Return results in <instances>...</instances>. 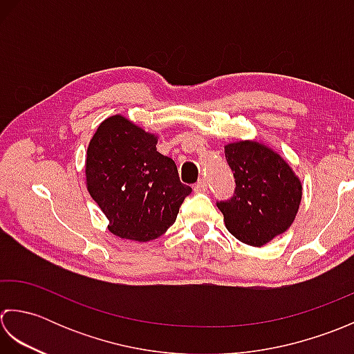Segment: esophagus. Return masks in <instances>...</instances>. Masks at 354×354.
<instances>
[{
    "instance_id": "esophagus-1",
    "label": "esophagus",
    "mask_w": 354,
    "mask_h": 354,
    "mask_svg": "<svg viewBox=\"0 0 354 354\" xmlns=\"http://www.w3.org/2000/svg\"><path fill=\"white\" fill-rule=\"evenodd\" d=\"M194 191L196 192H206L207 191V182L206 178H200L198 182L194 185Z\"/></svg>"
}]
</instances>
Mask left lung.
<instances>
[{
	"label": "left lung",
	"mask_w": 354,
	"mask_h": 354,
	"mask_svg": "<svg viewBox=\"0 0 354 354\" xmlns=\"http://www.w3.org/2000/svg\"><path fill=\"white\" fill-rule=\"evenodd\" d=\"M235 191L217 201L227 230L236 240L261 248L290 227L299 209L302 185L275 151L254 140L225 147Z\"/></svg>",
	"instance_id": "1"
}]
</instances>
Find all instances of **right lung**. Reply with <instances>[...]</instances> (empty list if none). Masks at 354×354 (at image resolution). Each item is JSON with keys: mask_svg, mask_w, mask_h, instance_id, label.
<instances>
[{"mask_svg": "<svg viewBox=\"0 0 354 354\" xmlns=\"http://www.w3.org/2000/svg\"><path fill=\"white\" fill-rule=\"evenodd\" d=\"M156 145L157 136L116 114L99 125L86 149L90 196L110 221L108 230L125 240L143 243L167 232L192 192Z\"/></svg>", "mask_w": 354, "mask_h": 354, "instance_id": "obj_1", "label": "right lung"}]
</instances>
